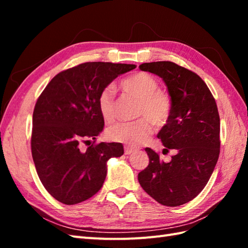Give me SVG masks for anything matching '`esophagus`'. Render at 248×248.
<instances>
[{"label":"esophagus","mask_w":248,"mask_h":248,"mask_svg":"<svg viewBox=\"0 0 248 248\" xmlns=\"http://www.w3.org/2000/svg\"><path fill=\"white\" fill-rule=\"evenodd\" d=\"M135 151V149L134 148H132V147H130V146H124V155H131V154H133V152Z\"/></svg>","instance_id":"esophagus-1"}]
</instances>
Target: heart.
<instances>
[{
	"instance_id": "1",
	"label": "heart",
	"mask_w": 248,
	"mask_h": 248,
	"mask_svg": "<svg viewBox=\"0 0 248 248\" xmlns=\"http://www.w3.org/2000/svg\"><path fill=\"white\" fill-rule=\"evenodd\" d=\"M121 88L129 96L140 100L136 117L130 123H118L108 129V138L117 143L130 146L143 144L155 127L164 125L171 114V99L167 93L160 91L159 82L146 72H138L121 82ZM98 108L102 118L112 123L116 118V99L114 88L108 87L99 94Z\"/></svg>"
}]
</instances>
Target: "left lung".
<instances>
[{
    "instance_id": "obj_1",
    "label": "left lung",
    "mask_w": 248,
    "mask_h": 248,
    "mask_svg": "<svg viewBox=\"0 0 248 248\" xmlns=\"http://www.w3.org/2000/svg\"><path fill=\"white\" fill-rule=\"evenodd\" d=\"M140 69L162 78L171 99V114L157 133L171 161L146 148L149 164L139 173L144 191L161 204L178 207L202 191L219 155V115L211 92L196 73L172 62H145Z\"/></svg>"
}]
</instances>
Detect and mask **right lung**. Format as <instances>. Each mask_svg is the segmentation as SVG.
<instances>
[{
	"instance_id": "right-lung-1",
	"label": "right lung",
	"mask_w": 248,
	"mask_h": 248,
	"mask_svg": "<svg viewBox=\"0 0 248 248\" xmlns=\"http://www.w3.org/2000/svg\"><path fill=\"white\" fill-rule=\"evenodd\" d=\"M135 67L84 62L56 75L37 100L31 155L41 183L60 202L77 204L93 197L103 186L107 162L124 155L120 143L94 144L104 127L98 98L110 82ZM82 143L89 144L85 152Z\"/></svg>"
}]
</instances>
